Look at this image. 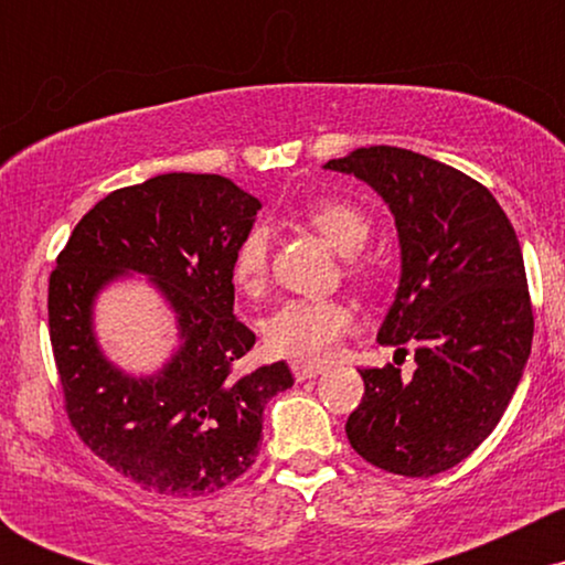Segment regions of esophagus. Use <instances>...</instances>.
I'll return each mask as SVG.
<instances>
[{"instance_id": "obj_1", "label": "esophagus", "mask_w": 565, "mask_h": 565, "mask_svg": "<svg viewBox=\"0 0 565 565\" xmlns=\"http://www.w3.org/2000/svg\"><path fill=\"white\" fill-rule=\"evenodd\" d=\"M291 372H295L297 380L305 382V380L319 377V374L327 372V366H319V364H291Z\"/></svg>"}]
</instances>
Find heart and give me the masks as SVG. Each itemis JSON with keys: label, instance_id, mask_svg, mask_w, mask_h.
<instances>
[{"label": "heart", "instance_id": "b5f03b06", "mask_svg": "<svg viewBox=\"0 0 565 565\" xmlns=\"http://www.w3.org/2000/svg\"><path fill=\"white\" fill-rule=\"evenodd\" d=\"M305 217L342 255H355L366 244L369 217L348 201H316L305 210ZM270 268V233L255 225L233 255V281L246 295H257L265 287ZM355 313L345 300H287L265 321V342L270 353L295 361H327L340 340L353 332Z\"/></svg>", "mask_w": 565, "mask_h": 565}]
</instances>
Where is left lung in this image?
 Instances as JSON below:
<instances>
[{
  "instance_id": "left-lung-1",
  "label": "left lung",
  "mask_w": 565,
  "mask_h": 565,
  "mask_svg": "<svg viewBox=\"0 0 565 565\" xmlns=\"http://www.w3.org/2000/svg\"><path fill=\"white\" fill-rule=\"evenodd\" d=\"M323 167L391 206L401 281L377 340L414 345L417 364L408 380L393 364L361 369L348 440L380 470L438 476L489 438L526 369L534 316L521 244L489 188L423 153L372 146Z\"/></svg>"
}]
</instances>
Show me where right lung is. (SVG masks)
I'll list each match as a JSON object with an SVG mask.
<instances>
[{
  "mask_svg": "<svg viewBox=\"0 0 565 565\" xmlns=\"http://www.w3.org/2000/svg\"><path fill=\"white\" fill-rule=\"evenodd\" d=\"M257 210L220 174H157L97 201L50 274V342L71 425L116 472L159 494H210L244 476L265 404L295 385L284 361L236 374L255 332L233 316V255ZM129 273L149 276L179 327L181 345L148 379L114 367L94 337L96 295Z\"/></svg>",
  "mask_w": 565,
  "mask_h": 565,
  "instance_id": "right-lung-1",
  "label": "right lung"
}]
</instances>
